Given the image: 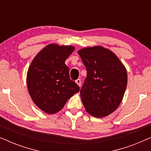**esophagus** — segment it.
<instances>
[{
  "label": "esophagus",
  "instance_id": "1",
  "mask_svg": "<svg viewBox=\"0 0 151 151\" xmlns=\"http://www.w3.org/2000/svg\"><path fill=\"white\" fill-rule=\"evenodd\" d=\"M76 84H77L79 86H81V80H80V79L76 80Z\"/></svg>",
  "mask_w": 151,
  "mask_h": 151
}]
</instances>
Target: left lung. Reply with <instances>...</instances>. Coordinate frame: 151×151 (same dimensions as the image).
I'll return each instance as SVG.
<instances>
[{
	"mask_svg": "<svg viewBox=\"0 0 151 151\" xmlns=\"http://www.w3.org/2000/svg\"><path fill=\"white\" fill-rule=\"evenodd\" d=\"M87 74L80 90L86 112L104 117L116 110L127 85V69L119 58L102 46L86 47L78 51Z\"/></svg>",
	"mask_w": 151,
	"mask_h": 151,
	"instance_id": "obj_1",
	"label": "left lung"
}]
</instances>
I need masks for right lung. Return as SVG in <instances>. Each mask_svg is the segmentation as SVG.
I'll return each instance as SVG.
<instances>
[{
  "label": "right lung",
  "instance_id": "1",
  "mask_svg": "<svg viewBox=\"0 0 151 151\" xmlns=\"http://www.w3.org/2000/svg\"><path fill=\"white\" fill-rule=\"evenodd\" d=\"M75 47L51 43L40 51L33 60L27 74L29 93L35 104L47 114L63 109L80 87L69 77L66 59Z\"/></svg>",
  "mask_w": 151,
  "mask_h": 151
}]
</instances>
